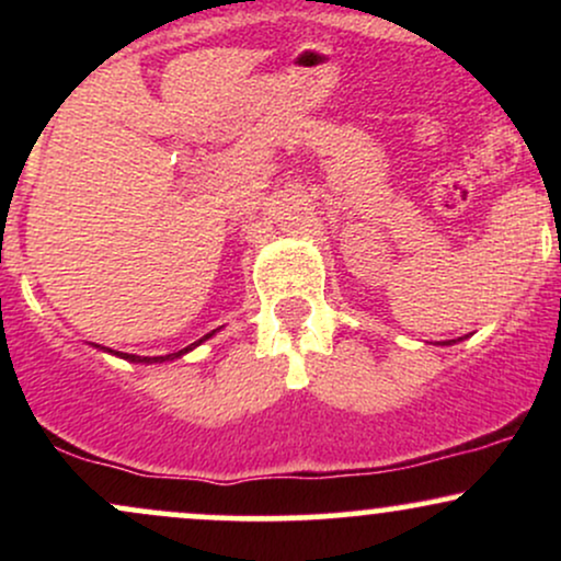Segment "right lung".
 <instances>
[{
    "label": "right lung",
    "instance_id": "right-lung-1",
    "mask_svg": "<svg viewBox=\"0 0 561 561\" xmlns=\"http://www.w3.org/2000/svg\"><path fill=\"white\" fill-rule=\"evenodd\" d=\"M214 334H216V330L214 332H208V334H205V337H199L197 340V343H192V345H186L184 347V351H179V353H169V356H131V353H115V356H121V358H128V362H137V364H156V362H173V358H179V356H184V353H190L192 351V347H195V345H199V343H203V340H208V337H214ZM113 353V351H111Z\"/></svg>",
    "mask_w": 561,
    "mask_h": 561
}]
</instances>
